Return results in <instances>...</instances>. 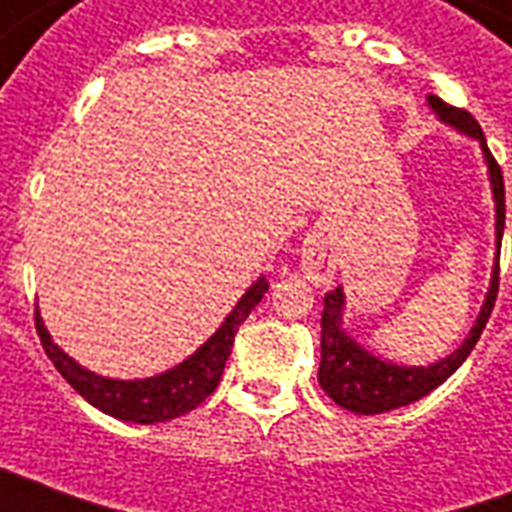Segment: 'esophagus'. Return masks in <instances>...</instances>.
Returning a JSON list of instances; mask_svg holds the SVG:
<instances>
[{
	"label": "esophagus",
	"instance_id": "obj_1",
	"mask_svg": "<svg viewBox=\"0 0 512 512\" xmlns=\"http://www.w3.org/2000/svg\"><path fill=\"white\" fill-rule=\"evenodd\" d=\"M301 271L304 277L315 282V285H329L334 277V255L329 244L323 241L321 235L315 233L304 241L301 249Z\"/></svg>",
	"mask_w": 512,
	"mask_h": 512
}]
</instances>
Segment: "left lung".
Segmentation results:
<instances>
[{
	"mask_svg": "<svg viewBox=\"0 0 512 512\" xmlns=\"http://www.w3.org/2000/svg\"><path fill=\"white\" fill-rule=\"evenodd\" d=\"M433 112L450 123L463 134L480 139L485 153V164H488V175H491V189H494L496 200V244L502 241L505 233V178H502V167L496 164V158L491 156V150L485 145V136L480 123L474 120L472 112L458 109V106L444 104L441 98L430 95L428 98ZM496 293H499V257H496V271L491 277V288L485 296V304L477 323L469 332V337L463 340V345L450 354L447 359H441L430 367H403L389 365L384 359H378L370 351H365L362 345L354 343L348 334L343 332V288L326 293L323 299V315H321V367H318V381H321L323 392L332 397L337 406L348 408L354 414H384L392 408L408 406L419 397H425L433 392L436 386H441L447 378L466 362V356L472 354V348L480 340L485 323L491 318L494 310Z\"/></svg>",
	"mask_w": 512,
	"mask_h": 512,
	"instance_id": "8db88e82",
	"label": "left lung"
}]
</instances>
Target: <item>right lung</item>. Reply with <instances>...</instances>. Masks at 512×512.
<instances>
[{"label":"right lung","mask_w":512,"mask_h":512,"mask_svg":"<svg viewBox=\"0 0 512 512\" xmlns=\"http://www.w3.org/2000/svg\"><path fill=\"white\" fill-rule=\"evenodd\" d=\"M266 290L268 279L260 277L252 288L246 290L244 299L235 304V310L224 318L219 332L213 334L197 354H191L186 362H180L178 367H172V370L161 373V376L142 378V381H112V378L95 376L90 370L76 365L71 356L62 354L60 348L51 343L40 315H35V329L40 334L43 351L54 362V367L60 370V376L87 403L101 408L109 417L139 422V425H153V422H167V419L189 414L219 386L224 365H227V356L233 351L238 326L260 304V299L266 296Z\"/></svg>","instance_id":"right-lung-1"}]
</instances>
